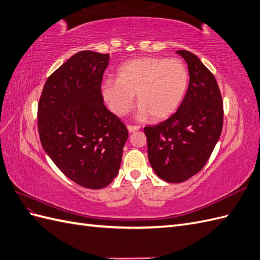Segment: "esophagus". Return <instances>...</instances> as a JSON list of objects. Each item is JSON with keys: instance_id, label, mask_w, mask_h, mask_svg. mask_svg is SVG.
<instances>
[{"instance_id": "34e87169", "label": "esophagus", "mask_w": 260, "mask_h": 260, "mask_svg": "<svg viewBox=\"0 0 260 260\" xmlns=\"http://www.w3.org/2000/svg\"><path fill=\"white\" fill-rule=\"evenodd\" d=\"M141 128V126L138 125H127V129L129 133H133V132H136Z\"/></svg>"}]
</instances>
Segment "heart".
I'll list each match as a JSON object with an SVG mask.
<instances>
[{
	"mask_svg": "<svg viewBox=\"0 0 260 260\" xmlns=\"http://www.w3.org/2000/svg\"><path fill=\"white\" fill-rule=\"evenodd\" d=\"M188 81V70L179 58L137 57L119 66L115 80L104 82L102 95L111 111L123 116L134 105L136 94L140 117L160 120L177 110Z\"/></svg>",
	"mask_w": 260,
	"mask_h": 260,
	"instance_id": "b5f03b06",
	"label": "heart"
}]
</instances>
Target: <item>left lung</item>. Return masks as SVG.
<instances>
[{
	"label": "left lung",
	"mask_w": 260,
	"mask_h": 260,
	"mask_svg": "<svg viewBox=\"0 0 260 260\" xmlns=\"http://www.w3.org/2000/svg\"><path fill=\"white\" fill-rule=\"evenodd\" d=\"M188 64L189 85L176 113L144 127L148 159L167 183H182L206 164L219 140L224 120L221 94L214 74L194 53L177 51Z\"/></svg>",
	"instance_id": "1"
}]
</instances>
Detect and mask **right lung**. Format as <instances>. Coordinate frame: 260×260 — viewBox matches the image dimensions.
Instances as JSON below:
<instances>
[{
    "label": "right lung",
    "mask_w": 260,
    "mask_h": 260,
    "mask_svg": "<svg viewBox=\"0 0 260 260\" xmlns=\"http://www.w3.org/2000/svg\"><path fill=\"white\" fill-rule=\"evenodd\" d=\"M110 55L82 51L48 76L38 106L41 144L59 171L101 189L117 176L128 131L104 105L103 74Z\"/></svg>",
    "instance_id": "add662e5"
}]
</instances>
